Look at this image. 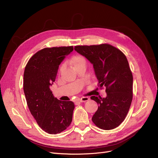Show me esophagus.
I'll list each match as a JSON object with an SVG mask.
<instances>
[{"label": "esophagus", "mask_w": 158, "mask_h": 158, "mask_svg": "<svg viewBox=\"0 0 158 158\" xmlns=\"http://www.w3.org/2000/svg\"><path fill=\"white\" fill-rule=\"evenodd\" d=\"M88 100H89V98L88 97H83L78 99V101L80 102H85V101H88Z\"/></svg>", "instance_id": "1"}]
</instances>
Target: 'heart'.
Here are the masks:
<instances>
[{
  "label": "heart",
  "instance_id": "b5f03b06",
  "mask_svg": "<svg viewBox=\"0 0 158 158\" xmlns=\"http://www.w3.org/2000/svg\"><path fill=\"white\" fill-rule=\"evenodd\" d=\"M72 63L73 64L74 67L76 66V65L81 63H85V59L84 57H82L81 56H74L73 59H72ZM64 69V65H62L60 68V71L61 72L62 70H63V69Z\"/></svg>",
  "mask_w": 158,
  "mask_h": 158
}]
</instances>
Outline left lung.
<instances>
[{"label": "left lung", "mask_w": 158, "mask_h": 158, "mask_svg": "<svg viewBox=\"0 0 158 158\" xmlns=\"http://www.w3.org/2000/svg\"><path fill=\"white\" fill-rule=\"evenodd\" d=\"M74 50L93 64L99 88H106V97H91L98 105L92 121L102 129L117 127L126 118L133 99V75L126 56L107 44L77 46Z\"/></svg>", "instance_id": "1"}]
</instances>
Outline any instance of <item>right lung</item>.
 <instances>
[{"mask_svg": "<svg viewBox=\"0 0 158 158\" xmlns=\"http://www.w3.org/2000/svg\"><path fill=\"white\" fill-rule=\"evenodd\" d=\"M73 51V46L44 48L29 59L25 69L23 91L27 105L38 125L48 133H60L73 120V102L58 100L50 89L59 64Z\"/></svg>", "mask_w": 158, "mask_h": 158, "instance_id": "right-lung-1", "label": "right lung"}]
</instances>
